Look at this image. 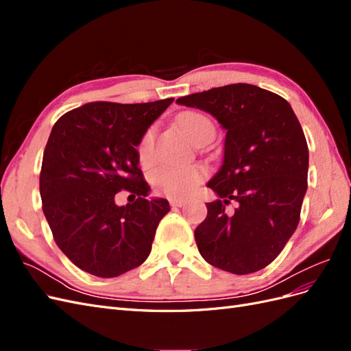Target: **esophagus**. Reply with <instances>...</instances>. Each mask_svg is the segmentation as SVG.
Returning <instances> with one entry per match:
<instances>
[{"instance_id":"34e87169","label":"esophagus","mask_w":351,"mask_h":351,"mask_svg":"<svg viewBox=\"0 0 351 351\" xmlns=\"http://www.w3.org/2000/svg\"><path fill=\"white\" fill-rule=\"evenodd\" d=\"M169 205L176 206V208H182L186 205V200L183 199H169Z\"/></svg>"}]
</instances>
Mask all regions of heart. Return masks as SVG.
Here are the masks:
<instances>
[{
    "label": "heart",
    "mask_w": 351,
    "mask_h": 351,
    "mask_svg": "<svg viewBox=\"0 0 351 351\" xmlns=\"http://www.w3.org/2000/svg\"><path fill=\"white\" fill-rule=\"evenodd\" d=\"M177 124L180 130L193 143L200 139L206 133H215L214 124L205 117L196 111L183 112L177 119ZM155 132L154 129L146 130L137 143V158L141 164L149 162L154 147ZM206 176L205 168L199 165H187V167H171L162 165L158 167L151 176V182L154 189L158 193L165 195L173 199H182L189 196L193 190L204 182Z\"/></svg>",
    "instance_id": "heart-1"
}]
</instances>
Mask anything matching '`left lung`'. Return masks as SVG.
Instances as JSON below:
<instances>
[{
    "label": "left lung",
    "instance_id": "8db88e82",
    "mask_svg": "<svg viewBox=\"0 0 351 351\" xmlns=\"http://www.w3.org/2000/svg\"><path fill=\"white\" fill-rule=\"evenodd\" d=\"M214 115L227 130L224 159L208 187L219 199L195 230L208 263L236 275L256 272L278 256L300 221L309 149L302 125L280 95L247 83L178 98ZM231 199L235 214H226Z\"/></svg>",
    "mask_w": 351,
    "mask_h": 351
}]
</instances>
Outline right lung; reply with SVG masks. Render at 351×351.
<instances>
[{
    "label": "right lung",
    "mask_w": 351,
    "mask_h": 351,
    "mask_svg": "<svg viewBox=\"0 0 351 351\" xmlns=\"http://www.w3.org/2000/svg\"><path fill=\"white\" fill-rule=\"evenodd\" d=\"M174 98L145 104L89 102L57 120L39 177L42 210L61 252L101 278H114L149 256L167 199H146L136 146ZM127 189L136 200L114 205Z\"/></svg>",
    "instance_id": "obj_1"
}]
</instances>
